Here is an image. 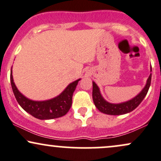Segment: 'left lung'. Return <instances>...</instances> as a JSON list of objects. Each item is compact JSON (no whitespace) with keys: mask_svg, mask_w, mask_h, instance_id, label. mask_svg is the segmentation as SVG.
Here are the masks:
<instances>
[{"mask_svg":"<svg viewBox=\"0 0 161 161\" xmlns=\"http://www.w3.org/2000/svg\"><path fill=\"white\" fill-rule=\"evenodd\" d=\"M152 71L151 65V72ZM151 73L149 75L148 79L147 80L145 88L142 89L137 96L133 97L132 100H129L125 102L120 103V104H111L107 101H105L102 95H101L99 88L95 82H92L93 84V90H92V98L95 103V107L101 113H104L105 114L109 115H122V114H127L135 110L137 107L141 104V102L145 98L148 92L149 88L151 86Z\"/></svg>","mask_w":161,"mask_h":161,"instance_id":"left-lung-1","label":"left lung"}]
</instances>
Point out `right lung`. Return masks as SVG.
<instances>
[{
    "label": "right lung",
    "instance_id": "1",
    "mask_svg": "<svg viewBox=\"0 0 161 161\" xmlns=\"http://www.w3.org/2000/svg\"><path fill=\"white\" fill-rule=\"evenodd\" d=\"M80 79L70 84L64 92L54 98L43 101H35L28 99L19 92L14 82L12 69L10 71V82L16 101L29 114L39 119H51L61 117L66 114L71 108L73 95Z\"/></svg>",
    "mask_w": 161,
    "mask_h": 161
}]
</instances>
